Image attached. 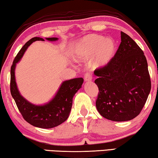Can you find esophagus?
<instances>
[{
  "mask_svg": "<svg viewBox=\"0 0 158 158\" xmlns=\"http://www.w3.org/2000/svg\"><path fill=\"white\" fill-rule=\"evenodd\" d=\"M93 78V74L90 72H87L84 75V79L85 81H90Z\"/></svg>",
  "mask_w": 158,
  "mask_h": 158,
  "instance_id": "obj_1",
  "label": "esophagus"
}]
</instances>
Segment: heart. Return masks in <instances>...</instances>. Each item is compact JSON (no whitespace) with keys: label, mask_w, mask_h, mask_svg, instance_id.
I'll list each match as a JSON object with an SVG mask.
<instances>
[{"label":"heart","mask_w":158,"mask_h":158,"mask_svg":"<svg viewBox=\"0 0 158 158\" xmlns=\"http://www.w3.org/2000/svg\"><path fill=\"white\" fill-rule=\"evenodd\" d=\"M115 45L111 39L96 34L84 37L75 47V53L80 58H88L94 54L93 65L95 67L106 65L113 58Z\"/></svg>","instance_id":"obj_1"}]
</instances>
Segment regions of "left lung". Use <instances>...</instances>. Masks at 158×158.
Returning <instances> with one entry per match:
<instances>
[{
	"mask_svg": "<svg viewBox=\"0 0 158 158\" xmlns=\"http://www.w3.org/2000/svg\"><path fill=\"white\" fill-rule=\"evenodd\" d=\"M121 43L106 65L97 68L98 87L96 107L102 117L113 121H127L137 117L151 90L148 62L143 51L121 31Z\"/></svg>",
	"mask_w": 158,
	"mask_h": 158,
	"instance_id": "left-lung-1",
	"label": "left lung"
}]
</instances>
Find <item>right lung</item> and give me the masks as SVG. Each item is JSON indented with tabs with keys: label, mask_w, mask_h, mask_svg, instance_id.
I'll list each match as a JSON object with an SVG mask.
<instances>
[{
	"label": "right lung",
	"mask_w": 158,
	"mask_h": 158,
	"mask_svg": "<svg viewBox=\"0 0 158 158\" xmlns=\"http://www.w3.org/2000/svg\"><path fill=\"white\" fill-rule=\"evenodd\" d=\"M48 40H57V38H48ZM44 40L35 37L29 40L18 52L10 68V89L12 97L24 120L35 127L52 128L67 120L72 107L73 98L83 83V78L78 77L63 82L56 95L49 103L44 106H35L24 99L18 92L15 80V67L25 51L32 43Z\"/></svg>",
	"instance_id": "add662e5"
}]
</instances>
